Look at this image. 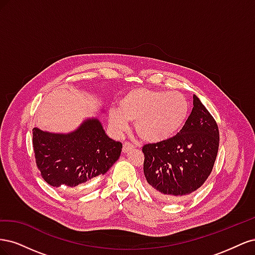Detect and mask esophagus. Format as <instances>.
Listing matches in <instances>:
<instances>
[{
    "label": "esophagus",
    "mask_w": 255,
    "mask_h": 255,
    "mask_svg": "<svg viewBox=\"0 0 255 255\" xmlns=\"http://www.w3.org/2000/svg\"><path fill=\"white\" fill-rule=\"evenodd\" d=\"M133 148H134V145H133L132 143H129V142L126 141L125 143H123V148H122V151L125 152V153H127V152H128L130 149H133Z\"/></svg>",
    "instance_id": "1"
}]
</instances>
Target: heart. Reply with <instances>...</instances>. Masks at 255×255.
Listing matches in <instances>:
<instances>
[{
	"mask_svg": "<svg viewBox=\"0 0 255 255\" xmlns=\"http://www.w3.org/2000/svg\"><path fill=\"white\" fill-rule=\"evenodd\" d=\"M189 113L187 99L180 92L148 88L128 91L120 101V110L112 109L110 123L117 133L135 121L137 135L142 140L157 142L174 135Z\"/></svg>",
	"mask_w": 255,
	"mask_h": 255,
	"instance_id": "1",
	"label": "heart"
}]
</instances>
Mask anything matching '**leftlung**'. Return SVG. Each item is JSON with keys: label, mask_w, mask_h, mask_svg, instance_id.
Returning <instances> with one entry per match:
<instances>
[{"label": "left lung", "mask_w": 255, "mask_h": 255, "mask_svg": "<svg viewBox=\"0 0 255 255\" xmlns=\"http://www.w3.org/2000/svg\"><path fill=\"white\" fill-rule=\"evenodd\" d=\"M218 148L217 123L194 95V107L180 133L142 146L149 190L165 201H181L206 181Z\"/></svg>", "instance_id": "left-lung-1"}]
</instances>
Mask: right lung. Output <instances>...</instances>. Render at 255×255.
<instances>
[{"mask_svg": "<svg viewBox=\"0 0 255 255\" xmlns=\"http://www.w3.org/2000/svg\"><path fill=\"white\" fill-rule=\"evenodd\" d=\"M33 148L43 180L53 187L69 188L109 171L120 156L122 143L107 136L101 122L91 118L69 134L34 128Z\"/></svg>", "mask_w": 255, "mask_h": 255, "instance_id": "1", "label": "right lung"}]
</instances>
